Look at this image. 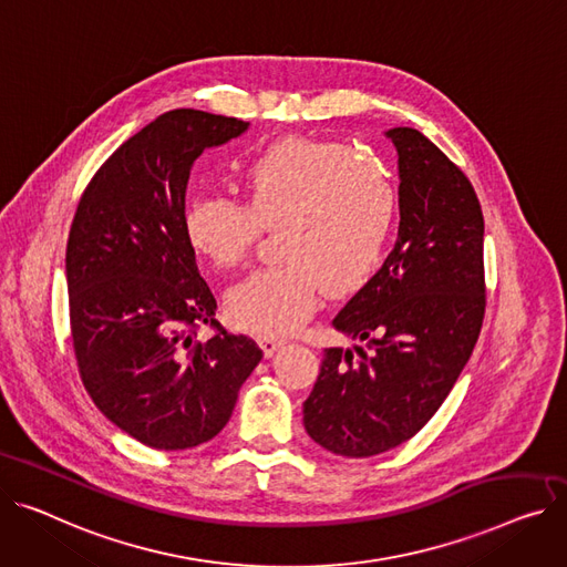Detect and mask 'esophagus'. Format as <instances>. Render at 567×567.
I'll use <instances>...</instances> for the list:
<instances>
[{
	"label": "esophagus",
	"mask_w": 567,
	"mask_h": 567,
	"mask_svg": "<svg viewBox=\"0 0 567 567\" xmlns=\"http://www.w3.org/2000/svg\"><path fill=\"white\" fill-rule=\"evenodd\" d=\"M259 344H261V351H264V355L267 358H271L278 349H282L285 344H287V339L285 337H274V334H267V337H261L259 339Z\"/></svg>",
	"instance_id": "1"
}]
</instances>
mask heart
Here are the masks:
<instances>
[{"mask_svg":"<svg viewBox=\"0 0 567 567\" xmlns=\"http://www.w3.org/2000/svg\"><path fill=\"white\" fill-rule=\"evenodd\" d=\"M239 186L246 205L196 198L182 228L198 255L230 271L250 257L259 228H278L280 264L233 287L235 323L280 334L303 323L323 285L347 291L364 282L388 246L396 188L385 166L334 141L282 138L250 157Z\"/></svg>","mask_w":567,"mask_h":567,"instance_id":"obj_1","label":"heart"}]
</instances>
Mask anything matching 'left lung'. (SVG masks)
<instances>
[{
    "label": "left lung",
    "mask_w": 567,
    "mask_h": 567,
    "mask_svg": "<svg viewBox=\"0 0 567 567\" xmlns=\"http://www.w3.org/2000/svg\"><path fill=\"white\" fill-rule=\"evenodd\" d=\"M399 155V237L332 319L367 344L326 349L303 403L308 435L337 456L383 454L437 412L485 312L483 212L465 173L412 127L385 132Z\"/></svg>",
    "instance_id": "left-lung-1"
}]
</instances>
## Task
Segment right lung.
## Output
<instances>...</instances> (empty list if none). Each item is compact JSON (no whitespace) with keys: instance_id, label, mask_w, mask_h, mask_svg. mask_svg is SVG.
<instances>
[{"instance_id":"add662e5","label":"right lung","mask_w":567,"mask_h":567,"mask_svg":"<svg viewBox=\"0 0 567 567\" xmlns=\"http://www.w3.org/2000/svg\"><path fill=\"white\" fill-rule=\"evenodd\" d=\"M248 127L196 109L162 113L102 164L72 220L65 278L84 388L153 449L218 435L261 360L246 334L196 337L203 323L218 328L216 298L182 228L194 162Z\"/></svg>"}]
</instances>
